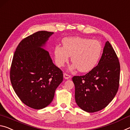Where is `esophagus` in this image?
Instances as JSON below:
<instances>
[{"mask_svg":"<svg viewBox=\"0 0 130 130\" xmlns=\"http://www.w3.org/2000/svg\"><path fill=\"white\" fill-rule=\"evenodd\" d=\"M63 76H64V78L66 79H69V78H71V75H69V74H67V73H64Z\"/></svg>","mask_w":130,"mask_h":130,"instance_id":"obj_1","label":"esophagus"}]
</instances>
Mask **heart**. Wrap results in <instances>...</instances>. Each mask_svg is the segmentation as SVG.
Returning a JSON list of instances; mask_svg holds the SVG:
<instances>
[{"mask_svg": "<svg viewBox=\"0 0 130 130\" xmlns=\"http://www.w3.org/2000/svg\"><path fill=\"white\" fill-rule=\"evenodd\" d=\"M63 46L56 45L54 57L56 65L62 67L69 60L80 72H88L99 61L103 51L101 42L97 40L84 37H66L62 40Z\"/></svg>", "mask_w": 130, "mask_h": 130, "instance_id": "b5f03b06", "label": "heart"}]
</instances>
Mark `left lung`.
<instances>
[{
	"mask_svg": "<svg viewBox=\"0 0 130 130\" xmlns=\"http://www.w3.org/2000/svg\"><path fill=\"white\" fill-rule=\"evenodd\" d=\"M120 66L115 51L107 41L97 66L82 76H74L75 99L78 107L92 113L105 108L118 92Z\"/></svg>",
	"mask_w": 130,
	"mask_h": 130,
	"instance_id": "8db88e82",
	"label": "left lung"
}]
</instances>
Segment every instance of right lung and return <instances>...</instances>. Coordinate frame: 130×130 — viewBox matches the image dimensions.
Instances as JSON below:
<instances>
[{
	"label": "right lung",
	"mask_w": 130,
	"mask_h": 130,
	"mask_svg": "<svg viewBox=\"0 0 130 130\" xmlns=\"http://www.w3.org/2000/svg\"><path fill=\"white\" fill-rule=\"evenodd\" d=\"M53 34L39 31L23 39L12 58L10 74L12 88L23 104L35 109L50 105L63 79V71L42 48Z\"/></svg>",
	"instance_id": "obj_1"
}]
</instances>
